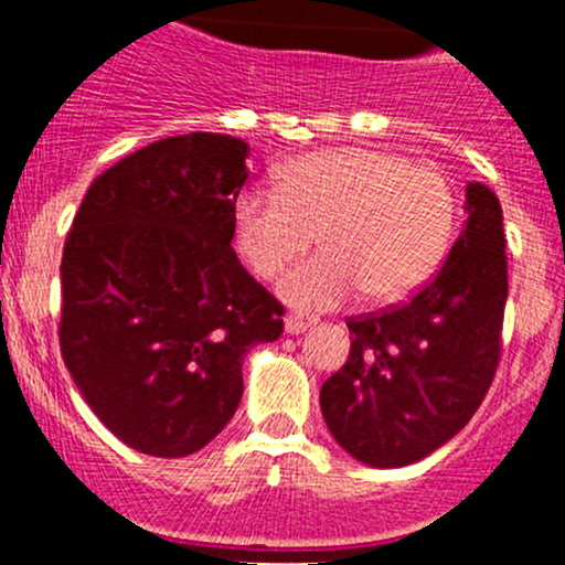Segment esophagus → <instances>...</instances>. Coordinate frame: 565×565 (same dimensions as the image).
<instances>
[{"label":"esophagus","mask_w":565,"mask_h":565,"mask_svg":"<svg viewBox=\"0 0 565 565\" xmlns=\"http://www.w3.org/2000/svg\"><path fill=\"white\" fill-rule=\"evenodd\" d=\"M317 319L315 317H303V315H289L287 319H284V330H287L289 335H300L306 333V330L315 324Z\"/></svg>","instance_id":"obj_1"}]
</instances>
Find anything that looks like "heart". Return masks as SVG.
<instances>
[{
	"label": "heart",
	"instance_id": "heart-1",
	"mask_svg": "<svg viewBox=\"0 0 565 565\" xmlns=\"http://www.w3.org/2000/svg\"><path fill=\"white\" fill-rule=\"evenodd\" d=\"M457 193L431 163L369 147L319 150L289 163L276 191L246 188L232 207V241L248 270L276 278L309 248L322 254L289 270L278 295L324 311L363 292L369 303L413 295L446 256Z\"/></svg>",
	"mask_w": 565,
	"mask_h": 565
}]
</instances>
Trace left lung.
Returning <instances> with one entry per match:
<instances>
[{
  "mask_svg": "<svg viewBox=\"0 0 565 565\" xmlns=\"http://www.w3.org/2000/svg\"><path fill=\"white\" fill-rule=\"evenodd\" d=\"M446 265L407 303L350 317V358L319 391L324 424L352 459L404 467L465 429L492 385L509 300L503 210L481 182Z\"/></svg>",
  "mask_w": 565,
  "mask_h": 565,
  "instance_id": "obj_1",
  "label": "left lung"
}]
</instances>
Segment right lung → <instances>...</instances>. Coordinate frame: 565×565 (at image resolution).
<instances>
[{
    "label": "right lung",
    "mask_w": 565,
    "mask_h": 565,
    "mask_svg": "<svg viewBox=\"0 0 565 565\" xmlns=\"http://www.w3.org/2000/svg\"><path fill=\"white\" fill-rule=\"evenodd\" d=\"M246 158L235 136H169L106 169L73 218L62 358L134 451L177 459L218 437L241 404L246 352L284 330V306L232 248Z\"/></svg>",
    "instance_id": "1"
}]
</instances>
